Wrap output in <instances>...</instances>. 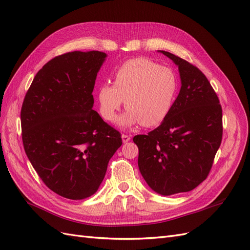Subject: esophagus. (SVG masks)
<instances>
[{
  "mask_svg": "<svg viewBox=\"0 0 250 250\" xmlns=\"http://www.w3.org/2000/svg\"><path fill=\"white\" fill-rule=\"evenodd\" d=\"M122 141L123 143H127L130 141V135H127V134H122Z\"/></svg>",
  "mask_w": 250,
  "mask_h": 250,
  "instance_id": "34e87169",
  "label": "esophagus"
}]
</instances>
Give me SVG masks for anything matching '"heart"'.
Segmentation results:
<instances>
[{
    "mask_svg": "<svg viewBox=\"0 0 250 250\" xmlns=\"http://www.w3.org/2000/svg\"><path fill=\"white\" fill-rule=\"evenodd\" d=\"M113 84L106 82L98 90L99 111L112 122L125 100L127 110L117 124L122 128L141 124L160 125L169 116L178 92V81L172 70L144 57L129 59L120 65Z\"/></svg>",
    "mask_w": 250,
    "mask_h": 250,
    "instance_id": "obj_1",
    "label": "heart"
}]
</instances>
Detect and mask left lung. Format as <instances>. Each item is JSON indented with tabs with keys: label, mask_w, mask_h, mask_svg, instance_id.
Instances as JSON below:
<instances>
[{
	"label": "left lung",
	"mask_w": 250,
	"mask_h": 250,
	"mask_svg": "<svg viewBox=\"0 0 250 250\" xmlns=\"http://www.w3.org/2000/svg\"><path fill=\"white\" fill-rule=\"evenodd\" d=\"M158 52L178 66L180 90L164 122L133 142L143 178L155 193L170 196L192 191L208 175L222 140V108L199 69L172 53Z\"/></svg>",
	"instance_id": "obj_1"
}]
</instances>
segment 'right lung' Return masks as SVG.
Here are the masks:
<instances>
[{
  "label": "right lung",
  "mask_w": 250,
  "mask_h": 250,
  "mask_svg": "<svg viewBox=\"0 0 250 250\" xmlns=\"http://www.w3.org/2000/svg\"><path fill=\"white\" fill-rule=\"evenodd\" d=\"M107 55L74 51L50 60L34 77L21 111L30 163L50 190L81 200L97 192L121 134L94 107L97 74Z\"/></svg>",
  "instance_id": "add662e5"
}]
</instances>
